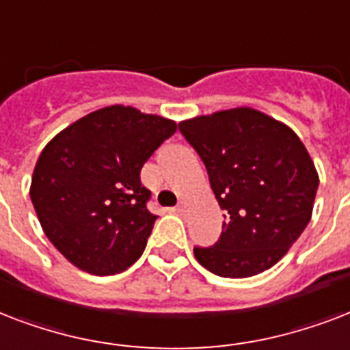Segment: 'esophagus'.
<instances>
[{
	"instance_id": "esophagus-1",
	"label": "esophagus",
	"mask_w": 350,
	"mask_h": 350,
	"mask_svg": "<svg viewBox=\"0 0 350 350\" xmlns=\"http://www.w3.org/2000/svg\"><path fill=\"white\" fill-rule=\"evenodd\" d=\"M177 212H178V213H184V212H186V202H178Z\"/></svg>"
}]
</instances>
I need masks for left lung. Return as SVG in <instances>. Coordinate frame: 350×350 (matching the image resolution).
I'll return each mask as SVG.
<instances>
[{
	"instance_id": "left-lung-1",
	"label": "left lung",
	"mask_w": 350,
	"mask_h": 350,
	"mask_svg": "<svg viewBox=\"0 0 350 350\" xmlns=\"http://www.w3.org/2000/svg\"><path fill=\"white\" fill-rule=\"evenodd\" d=\"M224 210L223 234L195 259L221 278L272 268L307 228L319 177L307 148L283 122L252 107L183 120Z\"/></svg>"
}]
</instances>
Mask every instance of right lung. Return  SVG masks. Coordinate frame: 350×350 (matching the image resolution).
I'll return each mask as SVG.
<instances>
[{
  "label": "right lung",
  "instance_id": "obj_1",
  "mask_svg": "<svg viewBox=\"0 0 350 350\" xmlns=\"http://www.w3.org/2000/svg\"><path fill=\"white\" fill-rule=\"evenodd\" d=\"M177 124L131 105L72 122L43 148L31 180L38 221L56 250L83 272H124L142 256L157 215L140 170Z\"/></svg>",
  "mask_w": 350,
  "mask_h": 350
}]
</instances>
